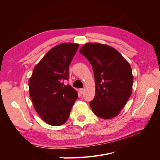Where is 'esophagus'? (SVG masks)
Listing matches in <instances>:
<instances>
[{"instance_id": "obj_1", "label": "esophagus", "mask_w": 160, "mask_h": 160, "mask_svg": "<svg viewBox=\"0 0 160 160\" xmlns=\"http://www.w3.org/2000/svg\"><path fill=\"white\" fill-rule=\"evenodd\" d=\"M79 92L80 93H81V94H83L84 92H85V89L84 88H81V89H79Z\"/></svg>"}]
</instances>
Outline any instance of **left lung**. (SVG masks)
Returning a JSON list of instances; mask_svg holds the SVG:
<instances>
[{"instance_id": "obj_1", "label": "left lung", "mask_w": 160, "mask_h": 160, "mask_svg": "<svg viewBox=\"0 0 160 160\" xmlns=\"http://www.w3.org/2000/svg\"><path fill=\"white\" fill-rule=\"evenodd\" d=\"M79 52L90 62L94 72L92 111L100 118H114L132 95L133 77L130 65L117 50L106 45L88 43Z\"/></svg>"}]
</instances>
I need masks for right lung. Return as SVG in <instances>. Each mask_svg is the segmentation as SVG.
I'll use <instances>...</instances> for the list:
<instances>
[{
	"label": "right lung",
	"mask_w": 160,
	"mask_h": 160,
	"mask_svg": "<svg viewBox=\"0 0 160 160\" xmlns=\"http://www.w3.org/2000/svg\"><path fill=\"white\" fill-rule=\"evenodd\" d=\"M79 46L63 43L53 47L35 66L28 81L34 108L44 122L53 126L67 122L78 98L77 92L63 81L69 79V66Z\"/></svg>",
	"instance_id": "right-lung-1"
}]
</instances>
